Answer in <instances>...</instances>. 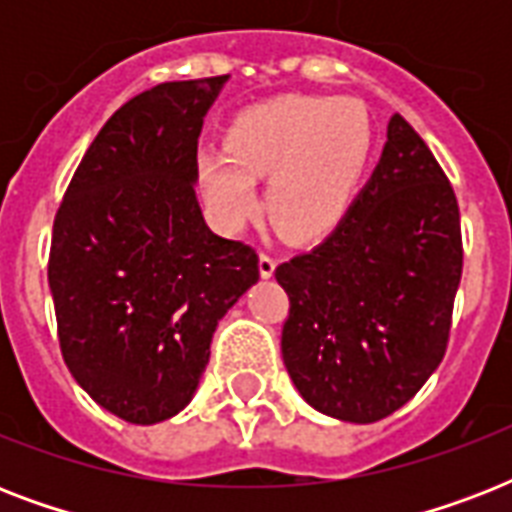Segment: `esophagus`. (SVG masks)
Here are the masks:
<instances>
[{
	"mask_svg": "<svg viewBox=\"0 0 512 512\" xmlns=\"http://www.w3.org/2000/svg\"><path fill=\"white\" fill-rule=\"evenodd\" d=\"M273 271H276V255L268 252V249H263V252H260V276H263V279H271Z\"/></svg>",
	"mask_w": 512,
	"mask_h": 512,
	"instance_id": "34e87169",
	"label": "esophagus"
}]
</instances>
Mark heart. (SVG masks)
Wrapping results in <instances>:
<instances>
[{
  "label": "heart",
  "instance_id": "1",
  "mask_svg": "<svg viewBox=\"0 0 512 512\" xmlns=\"http://www.w3.org/2000/svg\"><path fill=\"white\" fill-rule=\"evenodd\" d=\"M225 151L201 162L207 196L225 225L255 212L252 177H268L273 225L289 239H324L353 201L369 122L356 100L289 95L241 111L225 132Z\"/></svg>",
  "mask_w": 512,
  "mask_h": 512
}]
</instances>
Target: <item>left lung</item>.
<instances>
[{
  "label": "left lung",
  "mask_w": 512,
  "mask_h": 512,
  "mask_svg": "<svg viewBox=\"0 0 512 512\" xmlns=\"http://www.w3.org/2000/svg\"><path fill=\"white\" fill-rule=\"evenodd\" d=\"M460 279L454 188L396 114L348 215L276 268L289 297L281 353L300 396L361 425L401 409L444 358Z\"/></svg>",
  "instance_id": "left-lung-1"
}]
</instances>
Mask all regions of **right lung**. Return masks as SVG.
Masks as SVG:
<instances>
[{
	"instance_id": "right-lung-1",
	"label": "right lung",
	"mask_w": 512,
	"mask_h": 512,
	"mask_svg": "<svg viewBox=\"0 0 512 512\" xmlns=\"http://www.w3.org/2000/svg\"><path fill=\"white\" fill-rule=\"evenodd\" d=\"M225 79L164 82L127 100L52 223L63 361L92 401L135 425L191 401L217 321L260 279L255 247L209 231L193 191L201 119Z\"/></svg>"
}]
</instances>
